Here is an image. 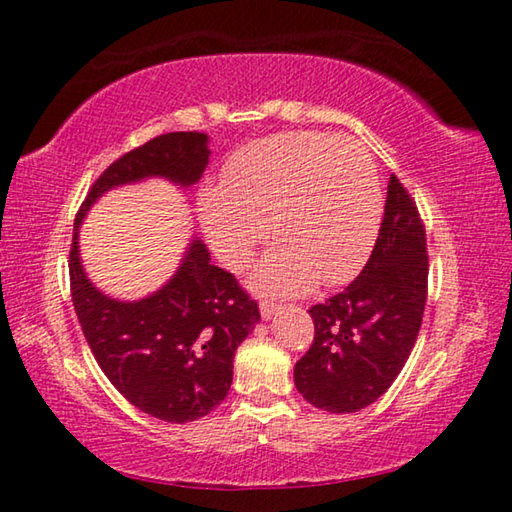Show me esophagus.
<instances>
[{
	"instance_id": "obj_1",
	"label": "esophagus",
	"mask_w": 512,
	"mask_h": 512,
	"mask_svg": "<svg viewBox=\"0 0 512 512\" xmlns=\"http://www.w3.org/2000/svg\"><path fill=\"white\" fill-rule=\"evenodd\" d=\"M277 309H280V305H275V302H271V300L259 302V311H262V318H266V320L271 318V316H275Z\"/></svg>"
}]
</instances>
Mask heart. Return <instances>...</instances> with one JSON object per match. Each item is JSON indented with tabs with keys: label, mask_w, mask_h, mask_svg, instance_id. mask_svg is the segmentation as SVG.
<instances>
[{
	"label": "heart",
	"mask_w": 512,
	"mask_h": 512,
	"mask_svg": "<svg viewBox=\"0 0 512 512\" xmlns=\"http://www.w3.org/2000/svg\"><path fill=\"white\" fill-rule=\"evenodd\" d=\"M205 237L230 271H244L266 239L275 250L253 275L264 293L336 287L357 273L377 237L381 192L368 151L320 131L250 142L223 169V187L198 198Z\"/></svg>",
	"instance_id": "b5f03b06"
}]
</instances>
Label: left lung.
I'll list each match as a JSON object with an SVG mask.
<instances>
[{
	"label": "left lung",
	"instance_id": "1",
	"mask_svg": "<svg viewBox=\"0 0 512 512\" xmlns=\"http://www.w3.org/2000/svg\"><path fill=\"white\" fill-rule=\"evenodd\" d=\"M424 223L391 176L379 237L348 289L309 309L314 343L296 368L298 393L316 409L354 413L384 395L418 339L427 302Z\"/></svg>",
	"mask_w": 512,
	"mask_h": 512
}]
</instances>
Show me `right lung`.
Returning a JSON list of instances; mask_svg holds the SVG:
<instances>
[{"label":"right lung","instance_id":"1","mask_svg":"<svg viewBox=\"0 0 512 512\" xmlns=\"http://www.w3.org/2000/svg\"><path fill=\"white\" fill-rule=\"evenodd\" d=\"M210 162L205 133H167L128 151L94 180L74 221L69 284L81 329L103 375L137 409L164 422H192L219 406L232 384V359L259 320L237 277L210 264L201 239L153 296L121 302L88 280L79 225L112 187L160 176L180 187L201 180Z\"/></svg>","mask_w":512,"mask_h":512}]
</instances>
